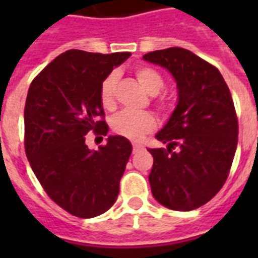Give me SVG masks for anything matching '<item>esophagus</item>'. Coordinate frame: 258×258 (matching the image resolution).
I'll use <instances>...</instances> for the list:
<instances>
[{"label":"esophagus","mask_w":258,"mask_h":258,"mask_svg":"<svg viewBox=\"0 0 258 258\" xmlns=\"http://www.w3.org/2000/svg\"><path fill=\"white\" fill-rule=\"evenodd\" d=\"M133 149L134 153H137V151H139L142 149V145H139V143H133Z\"/></svg>","instance_id":"esophagus-1"}]
</instances>
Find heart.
Returning a JSON list of instances; mask_svg holds the SVG:
<instances>
[{
	"label": "heart",
	"instance_id": "1",
	"mask_svg": "<svg viewBox=\"0 0 258 258\" xmlns=\"http://www.w3.org/2000/svg\"><path fill=\"white\" fill-rule=\"evenodd\" d=\"M135 76L141 86L150 93L157 95L163 87V78L150 67H138ZM117 75L109 74L103 80L100 86V100L105 108H112L115 105V88H116ZM162 109H166V103L159 104ZM155 128V117L150 112H133L121 111L112 119V130L121 137L128 138L131 141H141L146 134Z\"/></svg>",
	"mask_w": 258,
	"mask_h": 258
}]
</instances>
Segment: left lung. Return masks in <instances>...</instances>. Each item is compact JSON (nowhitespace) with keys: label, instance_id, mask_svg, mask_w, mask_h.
<instances>
[{"label":"left lung","instance_id":"left-lung-1","mask_svg":"<svg viewBox=\"0 0 258 258\" xmlns=\"http://www.w3.org/2000/svg\"><path fill=\"white\" fill-rule=\"evenodd\" d=\"M143 60L166 68L178 103L155 135L166 149H147L154 198L165 208L190 212L224 186L237 149L238 121L232 95L216 67L183 48L154 50Z\"/></svg>","mask_w":258,"mask_h":258}]
</instances>
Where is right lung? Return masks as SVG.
<instances>
[{"label": "right lung", "instance_id": "obj_1", "mask_svg": "<svg viewBox=\"0 0 258 258\" xmlns=\"http://www.w3.org/2000/svg\"><path fill=\"white\" fill-rule=\"evenodd\" d=\"M131 56L71 49L34 78L26 96L25 151L30 167L50 200L80 218L108 210L133 151L127 138H107L89 150V131L107 135L100 100L103 80Z\"/></svg>", "mask_w": 258, "mask_h": 258}]
</instances>
